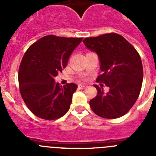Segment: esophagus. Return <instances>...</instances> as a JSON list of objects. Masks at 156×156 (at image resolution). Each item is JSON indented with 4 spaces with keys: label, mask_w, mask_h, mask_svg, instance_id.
Segmentation results:
<instances>
[{
    "label": "esophagus",
    "mask_w": 156,
    "mask_h": 156,
    "mask_svg": "<svg viewBox=\"0 0 156 156\" xmlns=\"http://www.w3.org/2000/svg\"><path fill=\"white\" fill-rule=\"evenodd\" d=\"M78 87H79L80 89H82V90H83V89H84V88L87 87L86 85H84V84H79V86H78Z\"/></svg>",
    "instance_id": "obj_1"
}]
</instances>
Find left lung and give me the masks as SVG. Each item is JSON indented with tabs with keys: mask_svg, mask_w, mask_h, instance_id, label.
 Segmentation results:
<instances>
[{
	"mask_svg": "<svg viewBox=\"0 0 156 156\" xmlns=\"http://www.w3.org/2000/svg\"><path fill=\"white\" fill-rule=\"evenodd\" d=\"M87 48L98 55L103 72L96 80L109 87L94 85L98 94L90 101L95 114L105 119H116L128 112L140 94L143 81V67L139 54L124 37L106 34L83 40Z\"/></svg>",
	"mask_w": 156,
	"mask_h": 156,
	"instance_id": "obj_1",
	"label": "left lung"
}]
</instances>
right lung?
Here are the masks:
<instances>
[{
  "instance_id": "right-lung-1",
  "label": "right lung",
  "mask_w": 156,
  "mask_h": 156,
  "mask_svg": "<svg viewBox=\"0 0 156 156\" xmlns=\"http://www.w3.org/2000/svg\"><path fill=\"white\" fill-rule=\"evenodd\" d=\"M82 40L45 36L25 53L19 70V90L36 116L53 120L69 111L77 85L70 83L62 87L55 77L66 68L69 58Z\"/></svg>"
}]
</instances>
